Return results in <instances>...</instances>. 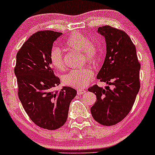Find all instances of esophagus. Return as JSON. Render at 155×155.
<instances>
[{
  "mask_svg": "<svg viewBox=\"0 0 155 155\" xmlns=\"http://www.w3.org/2000/svg\"><path fill=\"white\" fill-rule=\"evenodd\" d=\"M85 91H85V89H78L77 94H82L85 93Z\"/></svg>",
  "mask_w": 155,
  "mask_h": 155,
  "instance_id": "34e87169",
  "label": "esophagus"
}]
</instances>
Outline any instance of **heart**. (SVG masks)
Segmentation results:
<instances>
[{
    "mask_svg": "<svg viewBox=\"0 0 155 155\" xmlns=\"http://www.w3.org/2000/svg\"><path fill=\"white\" fill-rule=\"evenodd\" d=\"M69 48L81 51L83 59L89 63H95L101 55V48L95 42L89 40L88 38L80 32L72 34L65 43ZM50 61L53 66L58 70H63L65 68L64 60L61 50L54 47L50 52ZM94 72L90 68H85L72 70L65 74L63 77V82L68 86L82 88L85 87L88 82L93 79Z\"/></svg>",
    "mask_w": 155,
    "mask_h": 155,
    "instance_id": "b5f03b06",
    "label": "heart"
}]
</instances>
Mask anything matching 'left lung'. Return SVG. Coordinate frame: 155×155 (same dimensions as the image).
<instances>
[{
  "instance_id": "1",
  "label": "left lung",
  "mask_w": 155,
  "mask_h": 155,
  "mask_svg": "<svg viewBox=\"0 0 155 155\" xmlns=\"http://www.w3.org/2000/svg\"><path fill=\"white\" fill-rule=\"evenodd\" d=\"M97 31L106 40L107 55L97 78L112 87L95 85L87 89L97 97L91 112L98 123L112 126L122 121L134 106L140 88V63L135 45L124 31L104 25Z\"/></svg>"
}]
</instances>
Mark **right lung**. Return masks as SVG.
I'll return each instance as SVG.
<instances>
[{
	"label": "right lung",
	"mask_w": 155,
	"mask_h": 155,
	"mask_svg": "<svg viewBox=\"0 0 155 155\" xmlns=\"http://www.w3.org/2000/svg\"><path fill=\"white\" fill-rule=\"evenodd\" d=\"M61 33L40 31L22 45L14 68L18 96L31 121L43 129L56 130L68 119L70 104L77 91L70 87L54 90L60 84L51 66L50 52Z\"/></svg>",
	"instance_id": "right-lung-1"
}]
</instances>
